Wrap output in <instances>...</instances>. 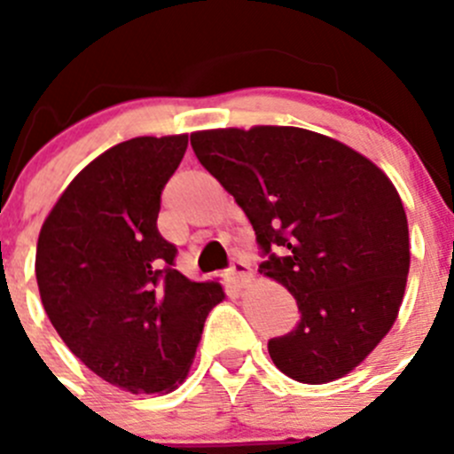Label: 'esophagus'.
I'll return each mask as SVG.
<instances>
[{
  "mask_svg": "<svg viewBox=\"0 0 454 454\" xmlns=\"http://www.w3.org/2000/svg\"><path fill=\"white\" fill-rule=\"evenodd\" d=\"M228 278H231V283H235V286H244V283L250 281V277H253V270H250V263L246 259H232L231 268L226 270Z\"/></svg>",
  "mask_w": 454,
  "mask_h": 454,
  "instance_id": "1",
  "label": "esophagus"
}]
</instances>
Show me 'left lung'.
I'll list each match as a JSON object with an SVG mask.
<instances>
[{
  "label": "left lung",
  "mask_w": 454,
  "mask_h": 454,
  "mask_svg": "<svg viewBox=\"0 0 454 454\" xmlns=\"http://www.w3.org/2000/svg\"><path fill=\"white\" fill-rule=\"evenodd\" d=\"M191 145L248 215L259 272L299 305V325L268 340L277 369L323 384L358 367L395 323L409 277V222L391 180L299 127L198 131Z\"/></svg>",
  "instance_id": "left-lung-1"
}]
</instances>
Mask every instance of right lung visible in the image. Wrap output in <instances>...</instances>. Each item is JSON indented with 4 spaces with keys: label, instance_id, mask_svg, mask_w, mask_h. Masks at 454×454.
Here are the masks:
<instances>
[{
    "label": "right lung",
    "instance_id": "obj_1",
    "mask_svg": "<svg viewBox=\"0 0 454 454\" xmlns=\"http://www.w3.org/2000/svg\"><path fill=\"white\" fill-rule=\"evenodd\" d=\"M189 136L112 146L70 182L39 232L36 286L50 323L105 382L162 393L186 378L219 283L177 272L160 198Z\"/></svg>",
    "mask_w": 454,
    "mask_h": 454
}]
</instances>
